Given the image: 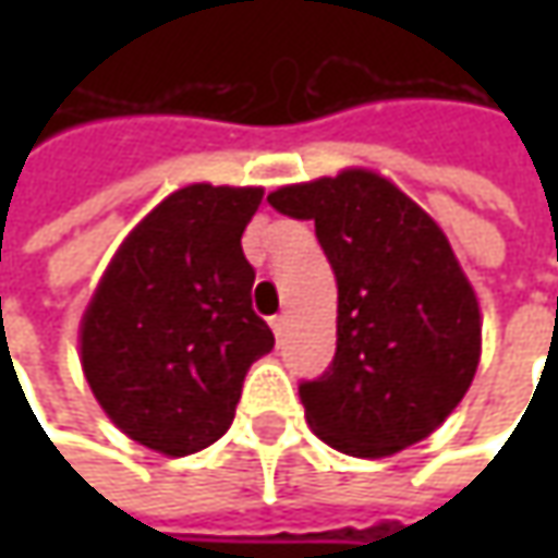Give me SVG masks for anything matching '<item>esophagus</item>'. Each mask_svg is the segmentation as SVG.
<instances>
[{
  "instance_id": "obj_1",
  "label": "esophagus",
  "mask_w": 558,
  "mask_h": 558,
  "mask_svg": "<svg viewBox=\"0 0 558 558\" xmlns=\"http://www.w3.org/2000/svg\"><path fill=\"white\" fill-rule=\"evenodd\" d=\"M269 329L276 332V338H282L286 329H289V316L286 313H276V316H269Z\"/></svg>"
}]
</instances>
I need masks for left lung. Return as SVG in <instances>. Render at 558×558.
I'll return each mask as SVG.
<instances>
[{"label":"left lung","mask_w":558,"mask_h":558,"mask_svg":"<svg viewBox=\"0 0 558 558\" xmlns=\"http://www.w3.org/2000/svg\"><path fill=\"white\" fill-rule=\"evenodd\" d=\"M338 282L332 366L298 395L313 432L351 457H391L457 410L482 356V313L440 226L373 170L282 185Z\"/></svg>","instance_id":"left-lung-1"}]
</instances>
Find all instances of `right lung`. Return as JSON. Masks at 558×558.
<instances>
[{
    "instance_id": "1",
    "label": "right lung",
    "mask_w": 558,
    "mask_h": 558,
    "mask_svg": "<svg viewBox=\"0 0 558 558\" xmlns=\"http://www.w3.org/2000/svg\"><path fill=\"white\" fill-rule=\"evenodd\" d=\"M264 189L195 183L163 198L108 264L80 326L83 373L126 438L189 457L223 438L276 338L251 311L242 232Z\"/></svg>"
}]
</instances>
